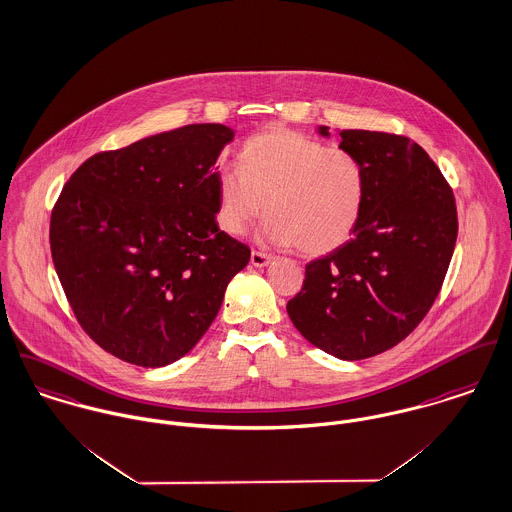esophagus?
<instances>
[{
	"label": "esophagus",
	"mask_w": 512,
	"mask_h": 512,
	"mask_svg": "<svg viewBox=\"0 0 512 512\" xmlns=\"http://www.w3.org/2000/svg\"><path fill=\"white\" fill-rule=\"evenodd\" d=\"M272 262V256L270 254H264V252H256V250H252V254H250V264L252 266H256V268H264V266H268Z\"/></svg>",
	"instance_id": "1"
}]
</instances>
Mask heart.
Returning <instances> with one entry per match:
<instances>
[{"label":"heart","instance_id":"heart-1","mask_svg":"<svg viewBox=\"0 0 512 512\" xmlns=\"http://www.w3.org/2000/svg\"><path fill=\"white\" fill-rule=\"evenodd\" d=\"M242 168L217 172L219 225L244 233L266 211L262 236L297 246L305 256L338 250L356 231L366 195L360 160L291 129H268L246 140Z\"/></svg>","mask_w":512,"mask_h":512}]
</instances>
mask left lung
I'll use <instances>...</instances> for the list:
<instances>
[{"instance_id":"1","label":"left lung","mask_w":512,"mask_h":512,"mask_svg":"<svg viewBox=\"0 0 512 512\" xmlns=\"http://www.w3.org/2000/svg\"><path fill=\"white\" fill-rule=\"evenodd\" d=\"M319 135L330 137L328 127ZM338 137L364 170L362 217L346 244L305 266L287 315L311 344L354 362L393 348L424 319L454 254L458 213L417 142L360 129Z\"/></svg>"}]
</instances>
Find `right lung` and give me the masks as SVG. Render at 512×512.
Returning a JSON list of instances; mask_svg holds the SVG:
<instances>
[{"mask_svg":"<svg viewBox=\"0 0 512 512\" xmlns=\"http://www.w3.org/2000/svg\"><path fill=\"white\" fill-rule=\"evenodd\" d=\"M219 123L88 158L50 217V252L78 323L105 352L168 366L215 321L250 248L217 225Z\"/></svg>","mask_w":512,"mask_h":512,"instance_id":"right-lung-1","label":"right lung"}]
</instances>
